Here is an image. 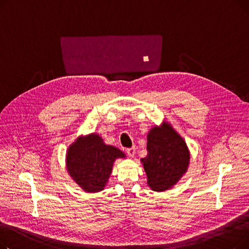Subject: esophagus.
<instances>
[{"label": "esophagus", "instance_id": "obj_1", "mask_svg": "<svg viewBox=\"0 0 249 249\" xmlns=\"http://www.w3.org/2000/svg\"><path fill=\"white\" fill-rule=\"evenodd\" d=\"M127 153H128V155L129 156H131V158H133V156L135 155V153H136V151H135V147L133 146V147H131V148H127Z\"/></svg>", "mask_w": 249, "mask_h": 249}]
</instances>
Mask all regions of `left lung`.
Wrapping results in <instances>:
<instances>
[{
	"label": "left lung",
	"mask_w": 249,
	"mask_h": 249,
	"mask_svg": "<svg viewBox=\"0 0 249 249\" xmlns=\"http://www.w3.org/2000/svg\"><path fill=\"white\" fill-rule=\"evenodd\" d=\"M146 149V158L141 162L148 186L156 192L171 189L188 169L190 152L185 140L164 122L162 126H155L149 131Z\"/></svg>",
	"instance_id": "obj_1"
}]
</instances>
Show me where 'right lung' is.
Listing matches in <instances>:
<instances>
[{
    "label": "right lung",
    "mask_w": 249,
    "mask_h": 249,
    "mask_svg": "<svg viewBox=\"0 0 249 249\" xmlns=\"http://www.w3.org/2000/svg\"><path fill=\"white\" fill-rule=\"evenodd\" d=\"M116 159H125V154L105 144L98 134L93 133L78 137L69 147L67 166L72 179L84 191L97 193L106 186Z\"/></svg>",
    "instance_id": "obj_1"
}]
</instances>
